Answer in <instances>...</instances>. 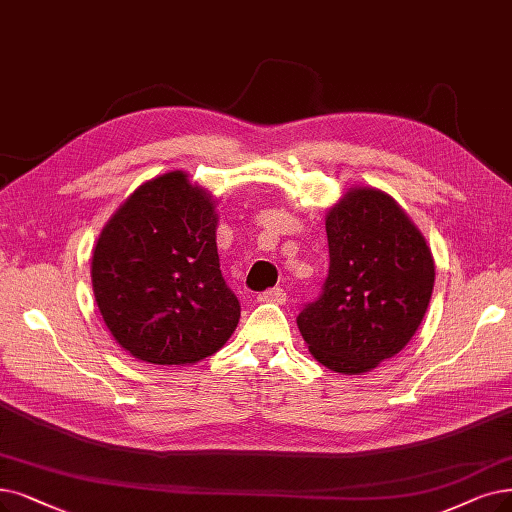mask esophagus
I'll return each instance as SVG.
<instances>
[{"mask_svg": "<svg viewBox=\"0 0 512 512\" xmlns=\"http://www.w3.org/2000/svg\"><path fill=\"white\" fill-rule=\"evenodd\" d=\"M258 300H260V302L283 304V302H285V292H283V288H271V290H267V292L258 294Z\"/></svg>", "mask_w": 512, "mask_h": 512, "instance_id": "34e87169", "label": "esophagus"}]
</instances>
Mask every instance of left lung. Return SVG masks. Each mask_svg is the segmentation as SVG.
Returning a JSON list of instances; mask_svg holds the SVG:
<instances>
[{"mask_svg": "<svg viewBox=\"0 0 512 512\" xmlns=\"http://www.w3.org/2000/svg\"><path fill=\"white\" fill-rule=\"evenodd\" d=\"M330 273L298 315L311 355L365 374L412 340L431 302L435 260L412 218L384 191L357 187L325 216Z\"/></svg>", "mask_w": 512, "mask_h": 512, "instance_id": "8db88e82", "label": "left lung"}]
</instances>
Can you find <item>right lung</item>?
<instances>
[{
  "instance_id": "obj_1",
  "label": "right lung",
  "mask_w": 512,
  "mask_h": 512,
  "mask_svg": "<svg viewBox=\"0 0 512 512\" xmlns=\"http://www.w3.org/2000/svg\"><path fill=\"white\" fill-rule=\"evenodd\" d=\"M212 195L185 172L140 185L100 231L92 288L111 336L155 365L220 351L241 306L220 273Z\"/></svg>"
}]
</instances>
